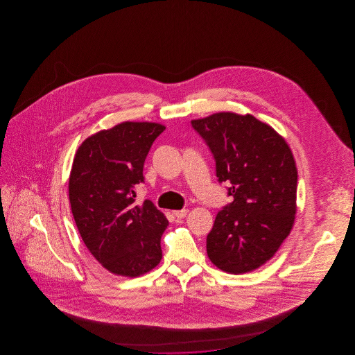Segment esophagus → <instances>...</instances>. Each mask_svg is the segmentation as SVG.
Here are the masks:
<instances>
[{
	"label": "esophagus",
	"mask_w": 355,
	"mask_h": 355,
	"mask_svg": "<svg viewBox=\"0 0 355 355\" xmlns=\"http://www.w3.org/2000/svg\"><path fill=\"white\" fill-rule=\"evenodd\" d=\"M188 214V209H181V211H174V216L176 218H184Z\"/></svg>",
	"instance_id": "1"
}]
</instances>
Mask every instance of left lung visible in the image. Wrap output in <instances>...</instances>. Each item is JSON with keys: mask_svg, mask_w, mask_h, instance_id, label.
I'll list each match as a JSON object with an SVG mask.
<instances>
[{"mask_svg": "<svg viewBox=\"0 0 355 355\" xmlns=\"http://www.w3.org/2000/svg\"><path fill=\"white\" fill-rule=\"evenodd\" d=\"M191 125L234 198L207 236L208 257L223 272H252L275 255L295 223V157L283 137L250 114H211Z\"/></svg>", "mask_w": 355, "mask_h": 355, "instance_id": "1", "label": "left lung"}]
</instances>
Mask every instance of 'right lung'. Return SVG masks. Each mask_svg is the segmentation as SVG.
<instances>
[{"label":"right lung","mask_w":355,"mask_h":355,"mask_svg":"<svg viewBox=\"0 0 355 355\" xmlns=\"http://www.w3.org/2000/svg\"><path fill=\"white\" fill-rule=\"evenodd\" d=\"M164 130L159 123L124 121L86 138L76 152L68 181L76 226L92 257L116 275L139 277L162 259L168 220L151 200L137 204L136 188Z\"/></svg>","instance_id":"obj_1"}]
</instances>
